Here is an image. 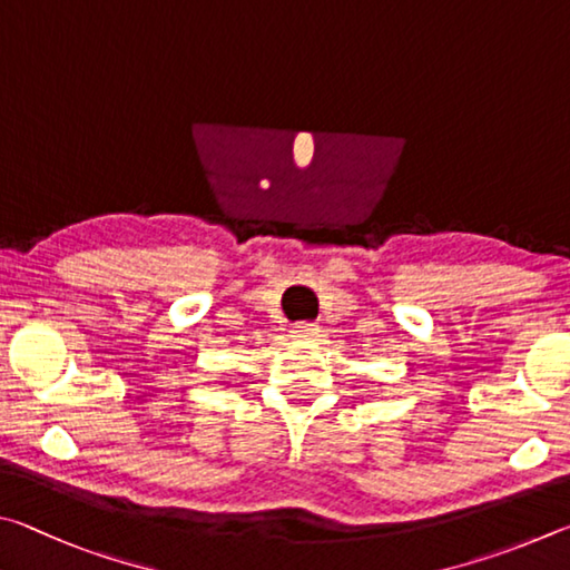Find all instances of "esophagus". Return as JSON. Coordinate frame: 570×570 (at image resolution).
Instances as JSON below:
<instances>
[{"label": "esophagus", "mask_w": 570, "mask_h": 570, "mask_svg": "<svg viewBox=\"0 0 570 570\" xmlns=\"http://www.w3.org/2000/svg\"><path fill=\"white\" fill-rule=\"evenodd\" d=\"M317 335H321V325L311 323V321L295 323V327H293V337H297V341H315Z\"/></svg>", "instance_id": "esophagus-1"}]
</instances>
